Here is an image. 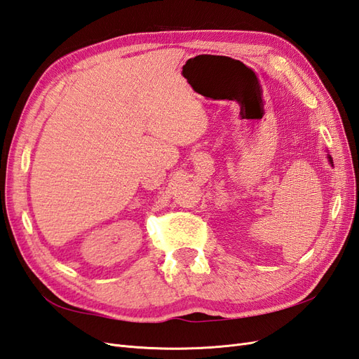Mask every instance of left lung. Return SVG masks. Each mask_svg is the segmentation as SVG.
I'll list each match as a JSON object with an SVG mask.
<instances>
[{
  "instance_id": "1",
  "label": "left lung",
  "mask_w": 359,
  "mask_h": 359,
  "mask_svg": "<svg viewBox=\"0 0 359 359\" xmlns=\"http://www.w3.org/2000/svg\"><path fill=\"white\" fill-rule=\"evenodd\" d=\"M327 157H328V161H330V165H331V166H332V168H334V161H332V157H331V156H330V154H328V156H327Z\"/></svg>"
}]
</instances>
